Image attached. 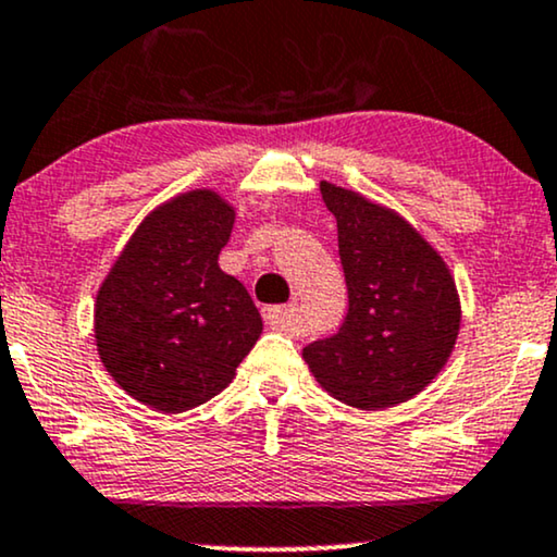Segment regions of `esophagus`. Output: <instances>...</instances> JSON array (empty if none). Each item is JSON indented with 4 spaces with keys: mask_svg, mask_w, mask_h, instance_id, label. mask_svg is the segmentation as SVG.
Wrapping results in <instances>:
<instances>
[{
    "mask_svg": "<svg viewBox=\"0 0 557 557\" xmlns=\"http://www.w3.org/2000/svg\"><path fill=\"white\" fill-rule=\"evenodd\" d=\"M296 317H298L296 306L264 308V324L270 326V330H277V332H290L293 326H296Z\"/></svg>",
    "mask_w": 557,
    "mask_h": 557,
    "instance_id": "obj_1",
    "label": "esophagus"
}]
</instances>
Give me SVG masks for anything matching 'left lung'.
<instances>
[{
  "mask_svg": "<svg viewBox=\"0 0 557 557\" xmlns=\"http://www.w3.org/2000/svg\"><path fill=\"white\" fill-rule=\"evenodd\" d=\"M337 220L347 313L337 334L304 347L332 397L384 410L414 397L444 368L459 334L457 285L399 214L321 181Z\"/></svg>",
  "mask_w": 557,
  "mask_h": 557,
  "instance_id": "left-lung-1",
  "label": "left lung"
}]
</instances>
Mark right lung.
<instances>
[{
    "label": "right lung",
    "mask_w": 557,
    "mask_h": 557,
    "mask_svg": "<svg viewBox=\"0 0 557 557\" xmlns=\"http://www.w3.org/2000/svg\"><path fill=\"white\" fill-rule=\"evenodd\" d=\"M233 218L210 189L181 194L145 218L98 290L100 360L158 412L223 392L261 334L249 290L218 267Z\"/></svg>",
    "instance_id": "add662e5"
}]
</instances>
